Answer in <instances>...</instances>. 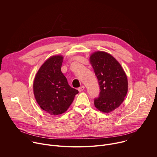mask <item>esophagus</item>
Here are the masks:
<instances>
[{"instance_id": "esophagus-1", "label": "esophagus", "mask_w": 157, "mask_h": 157, "mask_svg": "<svg viewBox=\"0 0 157 157\" xmlns=\"http://www.w3.org/2000/svg\"><path fill=\"white\" fill-rule=\"evenodd\" d=\"M84 89H85V86H80V87H79V88L78 89V90L79 92H82V91L84 90Z\"/></svg>"}]
</instances>
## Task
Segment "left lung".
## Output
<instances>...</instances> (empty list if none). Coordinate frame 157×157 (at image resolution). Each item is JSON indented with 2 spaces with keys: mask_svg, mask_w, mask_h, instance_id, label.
<instances>
[{
  "mask_svg": "<svg viewBox=\"0 0 157 157\" xmlns=\"http://www.w3.org/2000/svg\"><path fill=\"white\" fill-rule=\"evenodd\" d=\"M90 62L100 90L94 105L100 112H111L121 105L127 94L126 74L119 62L105 52H94L90 57Z\"/></svg>",
  "mask_w": 157,
  "mask_h": 157,
  "instance_id": "8db88e82",
  "label": "left lung"
}]
</instances>
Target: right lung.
I'll return each instance as SVG.
<instances>
[{
    "label": "right lung",
    "mask_w": 157,
    "mask_h": 157,
    "mask_svg": "<svg viewBox=\"0 0 157 157\" xmlns=\"http://www.w3.org/2000/svg\"><path fill=\"white\" fill-rule=\"evenodd\" d=\"M63 57L52 56L40 67L33 81V94L40 107L50 115L66 112L78 91L72 88L61 72Z\"/></svg>",
    "instance_id": "right-lung-1"
}]
</instances>
